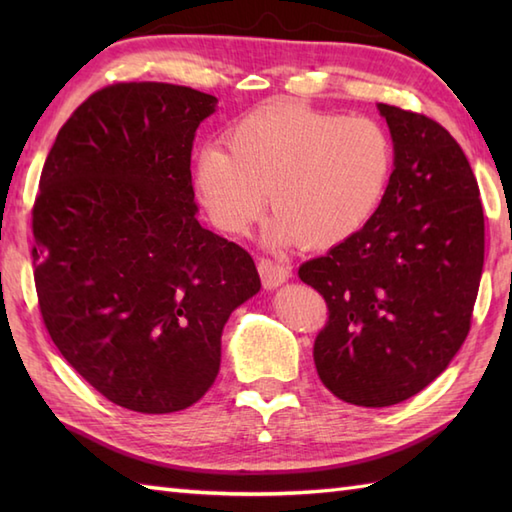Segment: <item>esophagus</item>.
<instances>
[{
    "label": "esophagus",
    "instance_id": "obj_1",
    "mask_svg": "<svg viewBox=\"0 0 512 512\" xmlns=\"http://www.w3.org/2000/svg\"><path fill=\"white\" fill-rule=\"evenodd\" d=\"M257 270H259V275H262V284H264L266 290H273V288L281 286L290 277V268L288 266L279 264V262H273V259H268V257L259 259Z\"/></svg>",
    "mask_w": 512,
    "mask_h": 512
}]
</instances>
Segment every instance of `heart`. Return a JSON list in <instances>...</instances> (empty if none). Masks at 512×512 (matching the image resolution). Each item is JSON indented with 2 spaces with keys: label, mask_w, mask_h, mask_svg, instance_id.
I'll return each mask as SVG.
<instances>
[{
  "label": "heart",
  "mask_w": 512,
  "mask_h": 512,
  "mask_svg": "<svg viewBox=\"0 0 512 512\" xmlns=\"http://www.w3.org/2000/svg\"><path fill=\"white\" fill-rule=\"evenodd\" d=\"M224 145H204L193 184L209 220L246 235L268 195L266 239L286 248H330L372 220L394 169L387 129L369 116L273 105L235 123Z\"/></svg>",
  "instance_id": "1"
}]
</instances>
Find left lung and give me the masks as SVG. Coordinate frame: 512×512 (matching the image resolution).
I'll use <instances>...</instances> for the list:
<instances>
[{
    "label": "left lung",
    "mask_w": 512,
    "mask_h": 512,
    "mask_svg": "<svg viewBox=\"0 0 512 512\" xmlns=\"http://www.w3.org/2000/svg\"><path fill=\"white\" fill-rule=\"evenodd\" d=\"M394 171L361 231L301 264L328 323L314 365L336 398L389 407L433 383L458 354L484 266L480 187L462 147L431 118L378 103Z\"/></svg>",
    "instance_id": "obj_1"
}]
</instances>
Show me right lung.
<instances>
[{"mask_svg":"<svg viewBox=\"0 0 512 512\" xmlns=\"http://www.w3.org/2000/svg\"><path fill=\"white\" fill-rule=\"evenodd\" d=\"M215 105L184 85H107L65 121L41 171V317L65 361L118 407L198 402L220 372L224 323L262 288L253 257L195 217L191 149Z\"/></svg>","mask_w":512,"mask_h":512,"instance_id":"right-lung-1","label":"right lung"}]
</instances>
